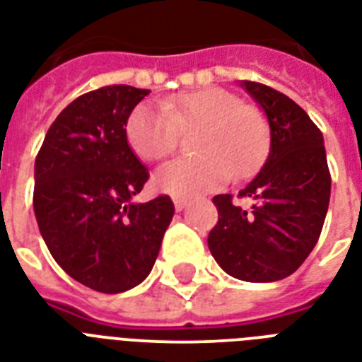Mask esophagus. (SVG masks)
I'll list each match as a JSON object with an SVG mask.
<instances>
[{"instance_id": "obj_1", "label": "esophagus", "mask_w": 362, "mask_h": 362, "mask_svg": "<svg viewBox=\"0 0 362 362\" xmlns=\"http://www.w3.org/2000/svg\"><path fill=\"white\" fill-rule=\"evenodd\" d=\"M173 201H175V209L178 210V212L186 209V204H187V199L186 197H175V199H173Z\"/></svg>"}]
</instances>
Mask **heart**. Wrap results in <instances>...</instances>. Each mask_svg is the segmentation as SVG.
Segmentation results:
<instances>
[{
	"mask_svg": "<svg viewBox=\"0 0 362 362\" xmlns=\"http://www.w3.org/2000/svg\"><path fill=\"white\" fill-rule=\"evenodd\" d=\"M195 158L169 161L158 169L153 182L170 195H197L257 169L269 150V124L259 109L242 105L223 88L167 99L163 107L142 103L131 110L125 135L131 150L146 161H161L175 152L180 133L195 131Z\"/></svg>",
	"mask_w": 362,
	"mask_h": 362,
	"instance_id": "1",
	"label": "heart"
}]
</instances>
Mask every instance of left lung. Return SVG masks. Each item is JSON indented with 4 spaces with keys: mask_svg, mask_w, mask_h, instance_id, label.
Returning <instances> with one entry per match:
<instances>
[{
    "mask_svg": "<svg viewBox=\"0 0 362 362\" xmlns=\"http://www.w3.org/2000/svg\"><path fill=\"white\" fill-rule=\"evenodd\" d=\"M267 115L270 153L259 175L238 192L253 199L240 209L233 195H216L218 223L209 247L221 269L244 281L284 280L304 263L320 238L331 199V173L320 127L293 99L244 81Z\"/></svg>",
    "mask_w": 362,
    "mask_h": 362,
    "instance_id": "1",
    "label": "left lung"
}]
</instances>
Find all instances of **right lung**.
I'll use <instances>...</instances> for the list:
<instances>
[{"label": "right lung", "mask_w": 362, "mask_h": 362, "mask_svg": "<svg viewBox=\"0 0 362 362\" xmlns=\"http://www.w3.org/2000/svg\"><path fill=\"white\" fill-rule=\"evenodd\" d=\"M150 90L112 84L76 98L47 131L35 159L33 210L48 252L82 286L122 293L152 270L175 204L133 203L148 169L125 125Z\"/></svg>", "instance_id": "1"}]
</instances>
